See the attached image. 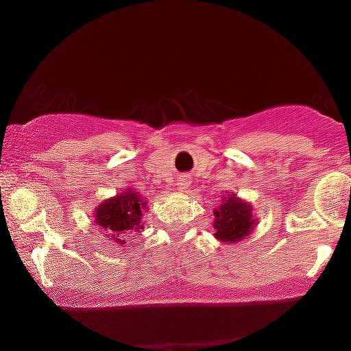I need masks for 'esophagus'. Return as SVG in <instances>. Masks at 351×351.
<instances>
[{
    "label": "esophagus",
    "mask_w": 351,
    "mask_h": 351,
    "mask_svg": "<svg viewBox=\"0 0 351 351\" xmlns=\"http://www.w3.org/2000/svg\"><path fill=\"white\" fill-rule=\"evenodd\" d=\"M189 184H191V178H189L188 175H183V176H181V178L178 180V188L183 189V191H184V189H188Z\"/></svg>",
    "instance_id": "34e87169"
}]
</instances>
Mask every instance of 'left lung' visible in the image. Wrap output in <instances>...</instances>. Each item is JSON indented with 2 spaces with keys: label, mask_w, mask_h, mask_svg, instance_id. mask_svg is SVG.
Instances as JSON below:
<instances>
[{
  "label": "left lung",
  "mask_w": 351,
  "mask_h": 351,
  "mask_svg": "<svg viewBox=\"0 0 351 351\" xmlns=\"http://www.w3.org/2000/svg\"><path fill=\"white\" fill-rule=\"evenodd\" d=\"M257 219H254L252 206L245 199L237 198L236 195L223 196L221 206L215 209V237L221 243L234 244L243 241L256 228Z\"/></svg>",
  "instance_id": "left-lung-1"
}]
</instances>
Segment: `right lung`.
<instances>
[{
    "label": "right lung",
    "mask_w": 351,
    "mask_h": 351,
    "mask_svg": "<svg viewBox=\"0 0 351 351\" xmlns=\"http://www.w3.org/2000/svg\"><path fill=\"white\" fill-rule=\"evenodd\" d=\"M143 211H147V199L135 189L127 188L95 206L94 224L114 245H127V237L145 228Z\"/></svg>",
    "instance_id": "add662e5"
}]
</instances>
